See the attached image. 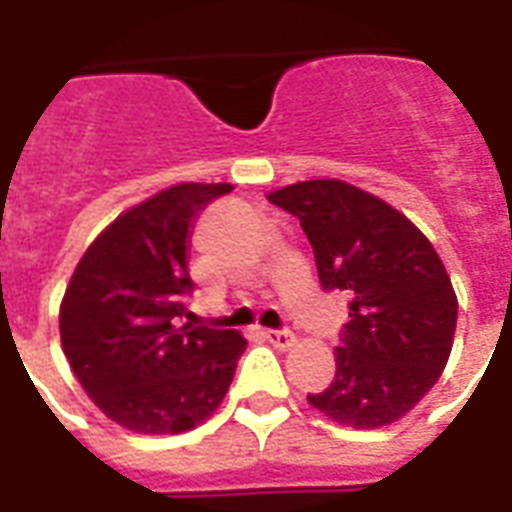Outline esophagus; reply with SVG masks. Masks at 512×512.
<instances>
[{
  "label": "esophagus",
  "mask_w": 512,
  "mask_h": 512,
  "mask_svg": "<svg viewBox=\"0 0 512 512\" xmlns=\"http://www.w3.org/2000/svg\"><path fill=\"white\" fill-rule=\"evenodd\" d=\"M263 336H266V342H271L276 347V350H290L295 344V336L293 331H274V328H268V331H263Z\"/></svg>",
  "instance_id": "34e87169"
}]
</instances>
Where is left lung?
Masks as SVG:
<instances>
[{
  "label": "left lung",
  "instance_id": "1",
  "mask_svg": "<svg viewBox=\"0 0 512 512\" xmlns=\"http://www.w3.org/2000/svg\"><path fill=\"white\" fill-rule=\"evenodd\" d=\"M268 200L301 219L323 290L350 298L336 377L306 399L352 429L396 423L434 388L453 347L458 301L434 246L347 181H298Z\"/></svg>",
  "mask_w": 512,
  "mask_h": 512
}]
</instances>
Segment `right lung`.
Segmentation results:
<instances>
[{
  "mask_svg": "<svg viewBox=\"0 0 512 512\" xmlns=\"http://www.w3.org/2000/svg\"><path fill=\"white\" fill-rule=\"evenodd\" d=\"M230 184H176L124 211L75 266L59 309L62 350L83 391L135 434H181L217 410L246 339L184 323L189 236Z\"/></svg>",
  "mask_w": 512,
  "mask_h": 512,
  "instance_id": "right-lung-1",
  "label": "right lung"
}]
</instances>
